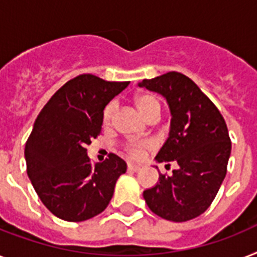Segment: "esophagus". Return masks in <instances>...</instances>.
I'll list each match as a JSON object with an SVG mask.
<instances>
[{
    "mask_svg": "<svg viewBox=\"0 0 257 257\" xmlns=\"http://www.w3.org/2000/svg\"><path fill=\"white\" fill-rule=\"evenodd\" d=\"M140 165H136V164H128V170H131V172H139L140 170Z\"/></svg>",
    "mask_w": 257,
    "mask_h": 257,
    "instance_id": "obj_1",
    "label": "esophagus"
}]
</instances>
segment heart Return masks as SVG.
Instances as JSON below:
<instances>
[{"label":"heart","mask_w":257,"mask_h":257,"mask_svg":"<svg viewBox=\"0 0 257 257\" xmlns=\"http://www.w3.org/2000/svg\"><path fill=\"white\" fill-rule=\"evenodd\" d=\"M135 104L139 112L141 113L145 120L152 116L156 112H160L161 109V105H160V101H158L154 96L148 95V93H143V95L136 96L135 99ZM114 109H116V104L113 101H110L105 105L103 110V125L104 126H109L112 124V120H113V114H114ZM149 148V144L147 143H131L126 144V152H128L132 157L135 158H140L144 154V152Z\"/></svg>","instance_id":"obj_1"}]
</instances>
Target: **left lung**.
<instances>
[{
	"mask_svg": "<svg viewBox=\"0 0 257 257\" xmlns=\"http://www.w3.org/2000/svg\"><path fill=\"white\" fill-rule=\"evenodd\" d=\"M166 99L172 113L170 132L158 162L176 161L172 176L144 191L148 207L166 220L186 222L203 214L226 177L231 140L215 104L186 75L168 72L139 83Z\"/></svg>",
	"mask_w": 257,
	"mask_h": 257,
	"instance_id": "left-lung-1",
	"label": "left lung"
}]
</instances>
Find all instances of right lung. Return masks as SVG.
I'll list each match as a JSON object with an SVG mask.
<instances>
[{
    "label": "right lung",
    "mask_w": 257,
    "mask_h": 257,
    "mask_svg": "<svg viewBox=\"0 0 257 257\" xmlns=\"http://www.w3.org/2000/svg\"><path fill=\"white\" fill-rule=\"evenodd\" d=\"M128 84L79 75L62 85L39 112L25 147L27 176L42 203L58 218L91 219L113 197L126 164L110 153L105 161L92 165L85 148L101 132L105 105Z\"/></svg>",
    "instance_id": "1"
}]
</instances>
